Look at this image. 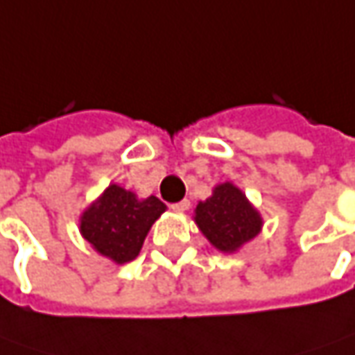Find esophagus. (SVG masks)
<instances>
[{
	"label": "esophagus",
	"instance_id": "1",
	"mask_svg": "<svg viewBox=\"0 0 355 355\" xmlns=\"http://www.w3.org/2000/svg\"><path fill=\"white\" fill-rule=\"evenodd\" d=\"M188 206H190V202H188V200H180V202H177V204H173L171 208L175 209V211H187Z\"/></svg>",
	"mask_w": 355,
	"mask_h": 355
}]
</instances>
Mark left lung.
<instances>
[{
	"label": "left lung",
	"mask_w": 355,
	"mask_h": 355,
	"mask_svg": "<svg viewBox=\"0 0 355 355\" xmlns=\"http://www.w3.org/2000/svg\"><path fill=\"white\" fill-rule=\"evenodd\" d=\"M194 221L204 237L221 252H235L262 229L257 208L231 182L218 184L208 200L198 202Z\"/></svg>",
	"instance_id": "left-lung-1"
}]
</instances>
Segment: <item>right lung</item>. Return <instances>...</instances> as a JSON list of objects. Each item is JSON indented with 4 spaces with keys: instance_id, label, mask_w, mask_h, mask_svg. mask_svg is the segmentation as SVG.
Masks as SVG:
<instances>
[{
    "instance_id": "add662e5",
    "label": "right lung",
    "mask_w": 355,
    "mask_h": 355,
    "mask_svg": "<svg viewBox=\"0 0 355 355\" xmlns=\"http://www.w3.org/2000/svg\"><path fill=\"white\" fill-rule=\"evenodd\" d=\"M165 209L159 198L139 200L126 188L110 184L81 214L79 231L98 254L126 264L139 254L149 229Z\"/></svg>"
}]
</instances>
